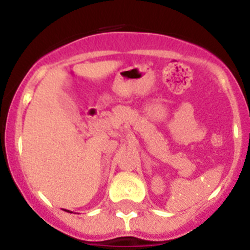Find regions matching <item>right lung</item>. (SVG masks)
Here are the masks:
<instances>
[{
	"mask_svg": "<svg viewBox=\"0 0 250 250\" xmlns=\"http://www.w3.org/2000/svg\"><path fill=\"white\" fill-rule=\"evenodd\" d=\"M66 211H68V213H72V211H70V210H66Z\"/></svg>",
	"mask_w": 250,
	"mask_h": 250,
	"instance_id": "obj_1",
	"label": "right lung"
}]
</instances>
